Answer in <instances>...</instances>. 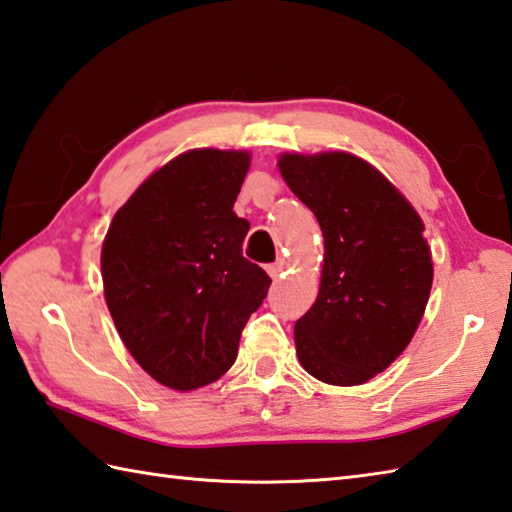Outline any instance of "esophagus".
I'll return each instance as SVG.
<instances>
[{
    "label": "esophagus",
    "instance_id": "esophagus-1",
    "mask_svg": "<svg viewBox=\"0 0 512 512\" xmlns=\"http://www.w3.org/2000/svg\"><path fill=\"white\" fill-rule=\"evenodd\" d=\"M284 270H286V262H284V259H277L275 264L268 266V275L273 277V279H279V277L284 275Z\"/></svg>",
    "mask_w": 512,
    "mask_h": 512
}]
</instances>
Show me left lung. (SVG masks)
I'll list each match as a JSON object with an SVG mask.
<instances>
[{
    "mask_svg": "<svg viewBox=\"0 0 512 512\" xmlns=\"http://www.w3.org/2000/svg\"><path fill=\"white\" fill-rule=\"evenodd\" d=\"M324 235L315 304L295 322L297 359L330 386H359L404 353L433 286V255L413 204L366 159L326 150L277 159Z\"/></svg>",
    "mask_w": 512,
    "mask_h": 512,
    "instance_id": "left-lung-1",
    "label": "left lung"
}]
</instances>
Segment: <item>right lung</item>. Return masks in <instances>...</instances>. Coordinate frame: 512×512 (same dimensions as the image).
Listing matches in <instances>:
<instances>
[{
    "label": "right lung",
    "instance_id": "obj_1",
    "mask_svg": "<svg viewBox=\"0 0 512 512\" xmlns=\"http://www.w3.org/2000/svg\"><path fill=\"white\" fill-rule=\"evenodd\" d=\"M248 150L193 148L146 177L102 244L104 297L146 373L188 393L235 364L270 277L248 262L250 224L233 213Z\"/></svg>",
    "mask_w": 512,
    "mask_h": 512
}]
</instances>
